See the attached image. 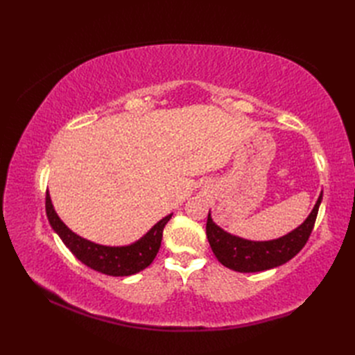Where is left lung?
I'll return each mask as SVG.
<instances>
[{"label": "left lung", "instance_id": "left-lung-1", "mask_svg": "<svg viewBox=\"0 0 355 355\" xmlns=\"http://www.w3.org/2000/svg\"><path fill=\"white\" fill-rule=\"evenodd\" d=\"M321 200H323V192L302 225L283 237L270 241L245 240L223 231L213 222L209 211L206 234L211 250L223 266L239 272H259L280 266L295 257L306 244L314 228Z\"/></svg>", "mask_w": 355, "mask_h": 355}]
</instances>
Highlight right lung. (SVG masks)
Wrapping results in <instances>:
<instances>
[{
    "label": "right lung",
    "mask_w": 355,
    "mask_h": 355,
    "mask_svg": "<svg viewBox=\"0 0 355 355\" xmlns=\"http://www.w3.org/2000/svg\"><path fill=\"white\" fill-rule=\"evenodd\" d=\"M46 211L51 228L59 235L68 249L78 261L94 271H99L112 277H127L145 270L153 263L159 250L163 230L170 220L171 214L157 222L142 239L128 245H102L85 240L72 232L53 207L51 198L47 191L46 194Z\"/></svg>",
    "instance_id": "1"
}]
</instances>
